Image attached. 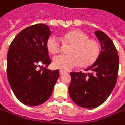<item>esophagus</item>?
Listing matches in <instances>:
<instances>
[{
	"mask_svg": "<svg viewBox=\"0 0 125 125\" xmlns=\"http://www.w3.org/2000/svg\"><path fill=\"white\" fill-rule=\"evenodd\" d=\"M59 73H60V75H63V73H65V72L63 71H59Z\"/></svg>",
	"mask_w": 125,
	"mask_h": 125,
	"instance_id": "1",
	"label": "esophagus"
}]
</instances>
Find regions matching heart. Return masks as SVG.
Segmentation results:
<instances>
[{
    "mask_svg": "<svg viewBox=\"0 0 125 125\" xmlns=\"http://www.w3.org/2000/svg\"><path fill=\"white\" fill-rule=\"evenodd\" d=\"M89 36L80 30H73L66 33L61 37L51 35L46 42V47L50 53H59L63 44L71 48L68 50V55L54 57L52 64L55 68L62 71H70L77 66H90L97 60L100 52V47L95 40L89 39Z\"/></svg>",
    "mask_w": 125,
    "mask_h": 125,
    "instance_id": "obj_1",
    "label": "heart"
}]
</instances>
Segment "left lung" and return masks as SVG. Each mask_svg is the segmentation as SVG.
Returning <instances> with one entry per match:
<instances>
[{"label":"left lung","instance_id":"left-lung-1","mask_svg":"<svg viewBox=\"0 0 125 125\" xmlns=\"http://www.w3.org/2000/svg\"><path fill=\"white\" fill-rule=\"evenodd\" d=\"M95 34L101 44L97 60L86 68V73H71L68 87L73 101L82 107L93 109L101 105L113 91L118 78L119 58L113 41L105 33Z\"/></svg>","mask_w":125,"mask_h":125}]
</instances>
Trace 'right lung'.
Wrapping results in <instances>:
<instances>
[{"label":"right lung","mask_w":125,"mask_h":125,"mask_svg":"<svg viewBox=\"0 0 125 125\" xmlns=\"http://www.w3.org/2000/svg\"><path fill=\"white\" fill-rule=\"evenodd\" d=\"M50 34L49 26L36 24L20 32L10 45L7 80L16 97L25 105L38 106L47 101L59 76V70L46 68L51 63L46 47Z\"/></svg>","instance_id":"right-lung-1"}]
</instances>
